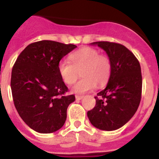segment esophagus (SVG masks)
Here are the masks:
<instances>
[{
  "instance_id": "34e87169",
  "label": "esophagus",
  "mask_w": 159,
  "mask_h": 159,
  "mask_svg": "<svg viewBox=\"0 0 159 159\" xmlns=\"http://www.w3.org/2000/svg\"><path fill=\"white\" fill-rule=\"evenodd\" d=\"M83 98H84V95H75V99H76L77 100H80Z\"/></svg>"
}]
</instances>
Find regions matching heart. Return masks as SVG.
Masks as SVG:
<instances>
[{
    "mask_svg": "<svg viewBox=\"0 0 159 159\" xmlns=\"http://www.w3.org/2000/svg\"><path fill=\"white\" fill-rule=\"evenodd\" d=\"M71 64L66 60H60L57 68L59 74L66 84H73L82 75L71 91L74 93L83 94L93 89L96 84H104L110 77L111 63L107 55L99 54L93 48L85 47L70 55Z\"/></svg>",
    "mask_w": 159,
    "mask_h": 159,
    "instance_id": "obj_1",
    "label": "heart"
}]
</instances>
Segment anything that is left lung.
Wrapping results in <instances>:
<instances>
[{"label": "left lung", "mask_w": 159, "mask_h": 159, "mask_svg": "<svg viewBox=\"0 0 159 159\" xmlns=\"http://www.w3.org/2000/svg\"><path fill=\"white\" fill-rule=\"evenodd\" d=\"M92 44H97L106 52L111 63V71L105 89L95 97L96 103L88 111V117L99 130H117L133 117L139 106L141 67L134 55L120 43L99 41Z\"/></svg>", "instance_id": "8db88e82"}]
</instances>
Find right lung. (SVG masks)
Returning a JSON list of instances; mask_svg holds the SVG:
<instances>
[{
    "mask_svg": "<svg viewBox=\"0 0 159 159\" xmlns=\"http://www.w3.org/2000/svg\"><path fill=\"white\" fill-rule=\"evenodd\" d=\"M76 46L52 40L30 43L16 59L12 70L11 89L19 116L35 131L48 134L64 126L67 109L75 95L59 74L60 60Z\"/></svg>",
    "mask_w": 159,
    "mask_h": 159,
    "instance_id": "add662e5",
    "label": "right lung"
}]
</instances>
